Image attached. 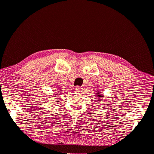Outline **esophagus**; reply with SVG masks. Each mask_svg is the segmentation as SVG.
Returning <instances> with one entry per match:
<instances>
[{
  "label": "esophagus",
  "mask_w": 154,
  "mask_h": 154,
  "mask_svg": "<svg viewBox=\"0 0 154 154\" xmlns=\"http://www.w3.org/2000/svg\"><path fill=\"white\" fill-rule=\"evenodd\" d=\"M75 90L77 92H81L82 90V88L80 87H78V86H77V87H76L75 88Z\"/></svg>",
  "instance_id": "1"
}]
</instances>
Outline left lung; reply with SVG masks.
Returning a JSON list of instances; mask_svg holds the SVG:
<instances>
[{"label": "left lung", "mask_w": 154, "mask_h": 154, "mask_svg": "<svg viewBox=\"0 0 154 154\" xmlns=\"http://www.w3.org/2000/svg\"><path fill=\"white\" fill-rule=\"evenodd\" d=\"M95 95L96 96L97 100L100 101V100H103V98L104 97V95L99 90H95Z\"/></svg>", "instance_id": "obj_1"}]
</instances>
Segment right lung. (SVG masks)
<instances>
[{"instance_id":"add662e5","label":"right lung","mask_w":154,"mask_h":154,"mask_svg":"<svg viewBox=\"0 0 154 154\" xmlns=\"http://www.w3.org/2000/svg\"><path fill=\"white\" fill-rule=\"evenodd\" d=\"M54 92H55V91H54Z\"/></svg>"}]
</instances>
